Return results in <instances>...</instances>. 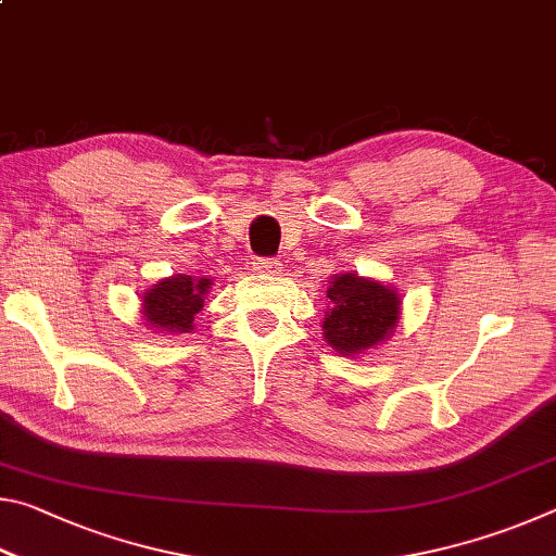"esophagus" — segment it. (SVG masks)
<instances>
[{"label": "esophagus", "mask_w": 556, "mask_h": 556, "mask_svg": "<svg viewBox=\"0 0 556 556\" xmlns=\"http://www.w3.org/2000/svg\"><path fill=\"white\" fill-rule=\"evenodd\" d=\"M252 269H255L257 275H281V262L271 257H257L252 262Z\"/></svg>", "instance_id": "obj_1"}]
</instances>
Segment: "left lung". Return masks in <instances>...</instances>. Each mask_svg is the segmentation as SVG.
Listing matches in <instances>:
<instances>
[{"label":"left lung","instance_id":"1","mask_svg":"<svg viewBox=\"0 0 556 556\" xmlns=\"http://www.w3.org/2000/svg\"><path fill=\"white\" fill-rule=\"evenodd\" d=\"M324 338L341 355L355 357L394 333L400 324L402 299L394 287L357 277L353 271L328 281Z\"/></svg>","mask_w":556,"mask_h":556}]
</instances>
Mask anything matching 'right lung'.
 Listing matches in <instances>:
<instances>
[{
	"label": "right lung",
	"mask_w": 556,
	"mask_h": 556,
	"mask_svg": "<svg viewBox=\"0 0 556 556\" xmlns=\"http://www.w3.org/2000/svg\"><path fill=\"white\" fill-rule=\"evenodd\" d=\"M211 279L174 275L156 281L142 296V314L147 326L166 333H191L193 318L203 308V299L211 291Z\"/></svg>",
	"instance_id": "1"
}]
</instances>
